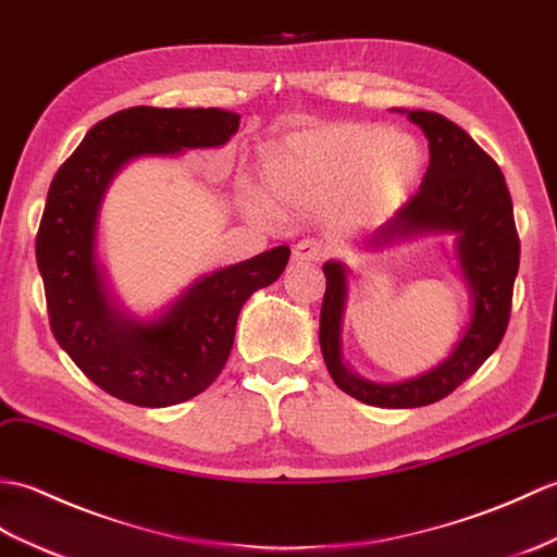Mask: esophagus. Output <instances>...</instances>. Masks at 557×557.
<instances>
[{"label":"esophagus","instance_id":"34e87169","mask_svg":"<svg viewBox=\"0 0 557 557\" xmlns=\"http://www.w3.org/2000/svg\"><path fill=\"white\" fill-rule=\"evenodd\" d=\"M329 252L326 247L321 245L319 240L314 238H307V240H300L298 245L293 247V259L295 262H321Z\"/></svg>","mask_w":557,"mask_h":557}]
</instances>
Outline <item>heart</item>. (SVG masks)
Wrapping results in <instances>:
<instances>
[{"mask_svg":"<svg viewBox=\"0 0 557 557\" xmlns=\"http://www.w3.org/2000/svg\"><path fill=\"white\" fill-rule=\"evenodd\" d=\"M424 154L410 138L367 123H331L295 135L267 162L274 202L295 212L333 205L350 221L391 212L410 193Z\"/></svg>","mask_w":557,"mask_h":557,"instance_id":"b5f03b06","label":"heart"}]
</instances>
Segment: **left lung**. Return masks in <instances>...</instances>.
Returning a JSON list of instances; mask_svg holds the SVG:
<instances>
[{
	"label": "left lung",
	"instance_id": "left-lung-1",
	"mask_svg": "<svg viewBox=\"0 0 557 557\" xmlns=\"http://www.w3.org/2000/svg\"><path fill=\"white\" fill-rule=\"evenodd\" d=\"M410 116L429 138V169L419 190L386 226L374 245L424 231L460 233L457 252L474 295L472 321L446 362L419 379L379 386L350 374L341 360V319L345 305V269L324 264L326 293L321 302L319 343L333 383L355 400L374 407H422L450 395L498 348L512 310L515 276L520 269L512 197L500 166L457 123L436 111L414 109Z\"/></svg>",
	"mask_w": 557,
	"mask_h": 557
}]
</instances>
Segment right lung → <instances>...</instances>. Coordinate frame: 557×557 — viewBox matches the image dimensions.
I'll return each instance as SVG.
<instances>
[{
  "mask_svg": "<svg viewBox=\"0 0 557 557\" xmlns=\"http://www.w3.org/2000/svg\"><path fill=\"white\" fill-rule=\"evenodd\" d=\"M236 131L233 111L123 109L95 123L49 185L35 238L49 326L81 372L123 403L169 407L212 386L231 355L240 307L288 264L290 247L278 245L214 271L152 324L123 319L107 298L95 226L111 176L133 157L219 147Z\"/></svg>",
  "mask_w": 557,
  "mask_h": 557,
  "instance_id": "right-lung-1",
  "label": "right lung"
}]
</instances>
